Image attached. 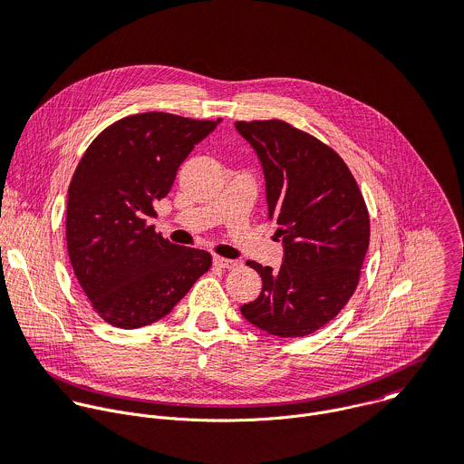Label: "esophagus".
Instances as JSON below:
<instances>
[{
	"label": "esophagus",
	"instance_id": "34e87169",
	"mask_svg": "<svg viewBox=\"0 0 464 464\" xmlns=\"http://www.w3.org/2000/svg\"><path fill=\"white\" fill-rule=\"evenodd\" d=\"M213 264L218 268H224V270H233L237 266V262L233 258H224V256H215Z\"/></svg>",
	"mask_w": 464,
	"mask_h": 464
}]
</instances>
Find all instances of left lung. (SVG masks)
<instances>
[{
    "mask_svg": "<svg viewBox=\"0 0 464 464\" xmlns=\"http://www.w3.org/2000/svg\"><path fill=\"white\" fill-rule=\"evenodd\" d=\"M266 181L268 218L279 224V270L249 260L260 295L244 319L279 338L308 336L334 319L354 294L369 247V213L345 161L285 121H238Z\"/></svg>",
    "mask_w": 464,
    "mask_h": 464,
    "instance_id": "left-lung-1",
    "label": "left lung"
}]
</instances>
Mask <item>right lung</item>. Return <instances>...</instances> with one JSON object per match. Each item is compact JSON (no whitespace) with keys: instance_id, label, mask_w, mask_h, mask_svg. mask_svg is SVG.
<instances>
[{"instance_id":"obj_1","label":"right lung","mask_w":464,"mask_h":464,"mask_svg":"<svg viewBox=\"0 0 464 464\" xmlns=\"http://www.w3.org/2000/svg\"><path fill=\"white\" fill-rule=\"evenodd\" d=\"M218 122L130 115L84 152L68 190L65 238L77 281L106 323L131 330L163 319L211 268V253L165 240L150 218Z\"/></svg>"}]
</instances>
